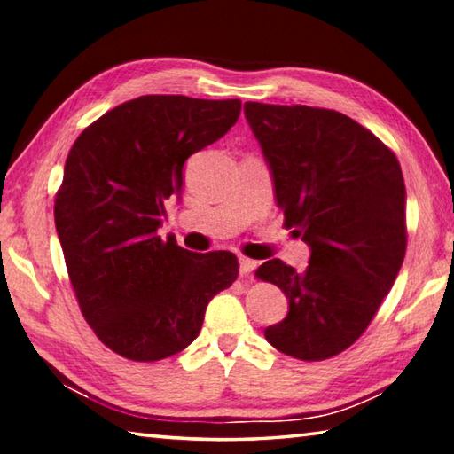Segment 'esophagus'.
I'll return each instance as SVG.
<instances>
[{
    "instance_id": "esophagus-1",
    "label": "esophagus",
    "mask_w": 454,
    "mask_h": 454,
    "mask_svg": "<svg viewBox=\"0 0 454 454\" xmlns=\"http://www.w3.org/2000/svg\"><path fill=\"white\" fill-rule=\"evenodd\" d=\"M255 266H258V263H255L254 260H250V258H240V276L242 278H248L252 271L255 270Z\"/></svg>"
}]
</instances>
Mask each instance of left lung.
Returning a JSON list of instances; mask_svg holds the SVG:
<instances>
[{
    "mask_svg": "<svg viewBox=\"0 0 454 454\" xmlns=\"http://www.w3.org/2000/svg\"><path fill=\"white\" fill-rule=\"evenodd\" d=\"M274 176L284 226L311 248L303 271L270 260L255 270L290 301L266 329L278 351L324 361L356 343L393 287L407 250L397 156L359 122L308 105L244 103Z\"/></svg>",
    "mask_w": 454,
    "mask_h": 454,
    "instance_id": "obj_1",
    "label": "left lung"
}]
</instances>
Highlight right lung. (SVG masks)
<instances>
[{
    "label": "right lung",
    "instance_id": "obj_1",
    "mask_svg": "<svg viewBox=\"0 0 454 454\" xmlns=\"http://www.w3.org/2000/svg\"><path fill=\"white\" fill-rule=\"evenodd\" d=\"M240 98L143 95L77 137L55 194V228L81 313L106 348L160 361L199 337L208 301L232 286V252L196 254L156 236L186 159L240 117Z\"/></svg>",
    "mask_w": 454,
    "mask_h": 454
}]
</instances>
